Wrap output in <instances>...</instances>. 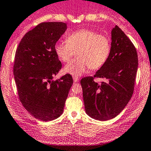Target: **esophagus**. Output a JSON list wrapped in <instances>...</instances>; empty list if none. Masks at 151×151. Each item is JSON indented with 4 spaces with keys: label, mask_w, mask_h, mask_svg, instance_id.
Returning a JSON list of instances; mask_svg holds the SVG:
<instances>
[{
    "label": "esophagus",
    "mask_w": 151,
    "mask_h": 151,
    "mask_svg": "<svg viewBox=\"0 0 151 151\" xmlns=\"http://www.w3.org/2000/svg\"><path fill=\"white\" fill-rule=\"evenodd\" d=\"M73 81L74 82H77L79 81V78L77 77V76H73Z\"/></svg>",
    "instance_id": "34e87169"
}]
</instances>
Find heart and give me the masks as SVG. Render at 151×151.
Wrapping results in <instances>:
<instances>
[{"instance_id": "1", "label": "heart", "mask_w": 151, "mask_h": 151, "mask_svg": "<svg viewBox=\"0 0 151 151\" xmlns=\"http://www.w3.org/2000/svg\"><path fill=\"white\" fill-rule=\"evenodd\" d=\"M111 50L109 40L93 30L82 29L70 33L66 42L58 41L55 45L57 56L63 63L68 62L74 55L77 58L64 68V71L78 76L87 69L96 70L107 60Z\"/></svg>"}]
</instances>
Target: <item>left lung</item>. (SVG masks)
<instances>
[{
	"instance_id": "1",
	"label": "left lung",
	"mask_w": 151,
	"mask_h": 151,
	"mask_svg": "<svg viewBox=\"0 0 151 151\" xmlns=\"http://www.w3.org/2000/svg\"><path fill=\"white\" fill-rule=\"evenodd\" d=\"M109 55L93 76L81 80L86 112L100 121L113 119L124 109L134 92L138 65L135 47L118 26L111 31ZM102 77L105 82L96 83Z\"/></svg>"
}]
</instances>
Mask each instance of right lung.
Returning a JSON list of instances; mask_svg holds the SVG:
<instances>
[{
	"mask_svg": "<svg viewBox=\"0 0 151 151\" xmlns=\"http://www.w3.org/2000/svg\"><path fill=\"white\" fill-rule=\"evenodd\" d=\"M67 29L63 22H42L24 35L18 46L14 75L24 107L41 121H51L63 112L72 84L70 74L53 81L62 68L55 45Z\"/></svg>",
	"mask_w": 151,
	"mask_h": 151,
	"instance_id": "1",
	"label": "right lung"
}]
</instances>
